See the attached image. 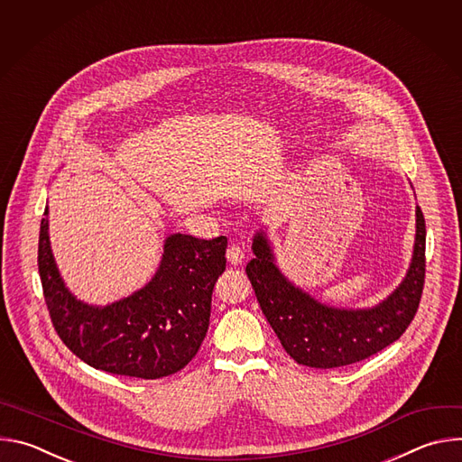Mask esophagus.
Masks as SVG:
<instances>
[{
	"label": "esophagus",
	"instance_id": "obj_1",
	"mask_svg": "<svg viewBox=\"0 0 462 462\" xmlns=\"http://www.w3.org/2000/svg\"><path fill=\"white\" fill-rule=\"evenodd\" d=\"M226 259L232 263V265H241L243 259H245V250L241 245L237 243H232L228 248H226Z\"/></svg>",
	"mask_w": 462,
	"mask_h": 462
}]
</instances>
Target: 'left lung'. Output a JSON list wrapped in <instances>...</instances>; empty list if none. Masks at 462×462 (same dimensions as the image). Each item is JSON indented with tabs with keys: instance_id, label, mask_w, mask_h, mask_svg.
<instances>
[{
	"instance_id": "8db88e82",
	"label": "left lung",
	"mask_w": 462,
	"mask_h": 462,
	"mask_svg": "<svg viewBox=\"0 0 462 462\" xmlns=\"http://www.w3.org/2000/svg\"><path fill=\"white\" fill-rule=\"evenodd\" d=\"M255 257L246 276L259 307L283 349L301 365L333 369L362 362L397 342L413 321L426 276V223L417 207V237L406 280L385 301L367 310L327 307L289 283L263 234L254 237Z\"/></svg>"
}]
</instances>
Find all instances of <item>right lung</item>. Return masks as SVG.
I'll use <instances>...</instances> for the list:
<instances>
[{
    "label": "right lung",
    "mask_w": 462,
    "mask_h": 462,
    "mask_svg": "<svg viewBox=\"0 0 462 462\" xmlns=\"http://www.w3.org/2000/svg\"><path fill=\"white\" fill-rule=\"evenodd\" d=\"M47 228L43 217L38 243L43 298L54 331L73 355L95 369L144 380L188 365L208 331L212 291L226 267L225 236L210 241L170 236L155 278L100 309L77 301L63 287Z\"/></svg>",
    "instance_id": "1"
}]
</instances>
